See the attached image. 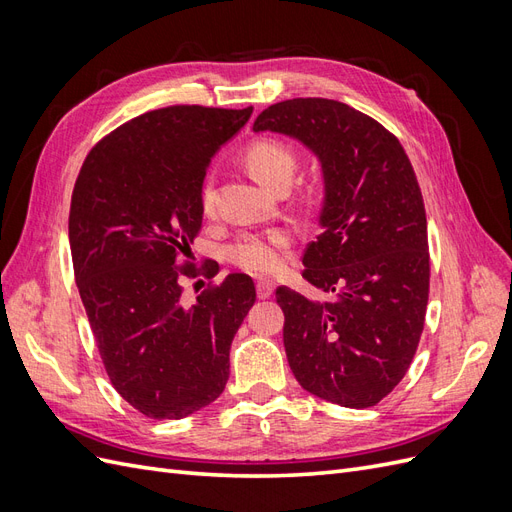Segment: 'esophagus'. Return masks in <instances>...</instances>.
Wrapping results in <instances>:
<instances>
[{
    "label": "esophagus",
    "mask_w": 512,
    "mask_h": 512,
    "mask_svg": "<svg viewBox=\"0 0 512 512\" xmlns=\"http://www.w3.org/2000/svg\"><path fill=\"white\" fill-rule=\"evenodd\" d=\"M273 282H269V280H258L256 282V294H258V299H269L271 294H273Z\"/></svg>",
    "instance_id": "1"
}]
</instances>
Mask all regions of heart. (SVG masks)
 Here are the masks:
<instances>
[{
  "mask_svg": "<svg viewBox=\"0 0 512 512\" xmlns=\"http://www.w3.org/2000/svg\"><path fill=\"white\" fill-rule=\"evenodd\" d=\"M243 162L250 173L271 188L290 185L297 170V151L275 138H256L243 149ZM215 205L213 181L207 177L200 185V207L211 211ZM292 243L288 228H269L265 232H247L228 247V260L241 271L269 275L284 267V252Z\"/></svg>",
  "mask_w": 512,
  "mask_h": 512,
  "instance_id": "b5f03b06",
  "label": "heart"
}]
</instances>
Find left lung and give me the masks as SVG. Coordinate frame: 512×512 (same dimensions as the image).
Here are the masks:
<instances>
[{"instance_id":"left-lung-1","label":"left lung","mask_w":512,"mask_h":512,"mask_svg":"<svg viewBox=\"0 0 512 512\" xmlns=\"http://www.w3.org/2000/svg\"><path fill=\"white\" fill-rule=\"evenodd\" d=\"M254 130L299 138L322 162V232L305 247L303 280L327 299L275 290L292 374L333 404L376 406L406 376L425 327L429 243L414 168L395 134L337 100L271 104Z\"/></svg>"}]
</instances>
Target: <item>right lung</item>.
I'll use <instances>...</instances> for the list:
<instances>
[{"label":"right lung","instance_id":"right-lung-1","mask_svg":"<svg viewBox=\"0 0 512 512\" xmlns=\"http://www.w3.org/2000/svg\"><path fill=\"white\" fill-rule=\"evenodd\" d=\"M254 108L177 104L138 115L94 145L70 205L74 280L108 380L147 418H183L224 391L232 337L256 301L250 275L209 282L183 303L203 226L200 185L209 160Z\"/></svg>","mask_w":512,"mask_h":512}]
</instances>
